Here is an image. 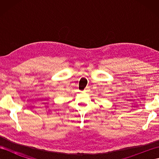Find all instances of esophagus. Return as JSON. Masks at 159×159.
I'll return each mask as SVG.
<instances>
[{"label": "esophagus", "instance_id": "34e87169", "mask_svg": "<svg viewBox=\"0 0 159 159\" xmlns=\"http://www.w3.org/2000/svg\"><path fill=\"white\" fill-rule=\"evenodd\" d=\"M89 89V87H86V88L85 89V92H87V91H88Z\"/></svg>", "mask_w": 159, "mask_h": 159}]
</instances>
